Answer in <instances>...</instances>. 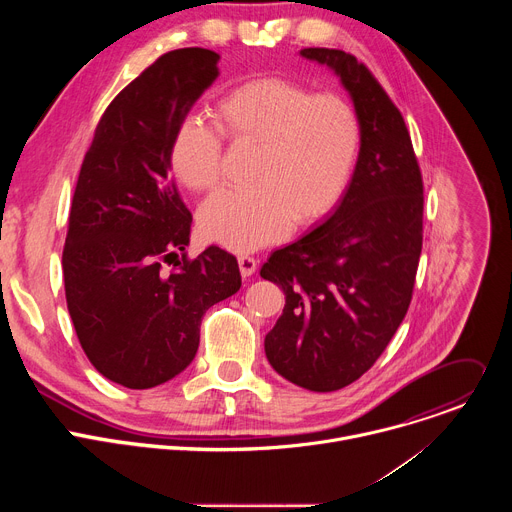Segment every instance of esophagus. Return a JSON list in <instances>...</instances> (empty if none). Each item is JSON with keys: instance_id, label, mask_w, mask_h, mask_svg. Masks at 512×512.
Here are the masks:
<instances>
[{"instance_id": "1", "label": "esophagus", "mask_w": 512, "mask_h": 512, "mask_svg": "<svg viewBox=\"0 0 512 512\" xmlns=\"http://www.w3.org/2000/svg\"><path fill=\"white\" fill-rule=\"evenodd\" d=\"M239 269L243 277H251L257 271V259L251 255H241L239 257Z\"/></svg>"}]
</instances>
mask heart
Wrapping results in <instances>:
<instances>
[{
    "label": "heart",
    "mask_w": 512,
    "mask_h": 512,
    "mask_svg": "<svg viewBox=\"0 0 512 512\" xmlns=\"http://www.w3.org/2000/svg\"><path fill=\"white\" fill-rule=\"evenodd\" d=\"M216 121L184 119L170 143V164L190 190L221 178L223 135L257 145L245 188H225L200 208L206 239L245 253L285 237L291 223L312 225L344 196L362 141L354 105L334 93L277 77L247 81L212 107Z\"/></svg>",
    "instance_id": "1"
}]
</instances>
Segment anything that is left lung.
<instances>
[{
  "label": "left lung",
  "mask_w": 512,
  "mask_h": 512,
  "mask_svg": "<svg viewBox=\"0 0 512 512\" xmlns=\"http://www.w3.org/2000/svg\"><path fill=\"white\" fill-rule=\"evenodd\" d=\"M300 54L340 77L362 141L336 210L261 267L285 294L265 354L289 383L328 393L367 373L407 314L423 241V180L403 115L373 72L344 50Z\"/></svg>",
  "instance_id": "1"
}]
</instances>
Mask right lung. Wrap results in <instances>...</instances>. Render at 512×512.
I'll list each match as a JSON object with an SVG mask.
<instances>
[{
    "instance_id": "add662e5",
    "label": "right lung",
    "mask_w": 512,
    "mask_h": 512,
    "mask_svg": "<svg viewBox=\"0 0 512 512\" xmlns=\"http://www.w3.org/2000/svg\"><path fill=\"white\" fill-rule=\"evenodd\" d=\"M218 60L180 48L131 81L105 109L72 196L68 314L93 367L127 389L180 375L206 310L241 287L235 255L208 247L186 257L192 214L170 174L174 131L218 77ZM164 262L175 267L166 272Z\"/></svg>"
}]
</instances>
